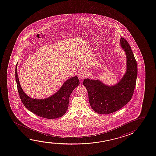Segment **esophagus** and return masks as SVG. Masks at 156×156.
Listing matches in <instances>:
<instances>
[{
	"label": "esophagus",
	"instance_id": "esophagus-1",
	"mask_svg": "<svg viewBox=\"0 0 156 156\" xmlns=\"http://www.w3.org/2000/svg\"><path fill=\"white\" fill-rule=\"evenodd\" d=\"M87 76H88V74H87V71L85 70V69H83V70H82L79 72L78 77L80 80H82V79H85Z\"/></svg>",
	"mask_w": 156,
	"mask_h": 156
}]
</instances>
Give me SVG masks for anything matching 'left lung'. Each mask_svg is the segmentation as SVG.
I'll list each match as a JSON object with an SVG mask.
<instances>
[{
    "instance_id": "8db88e82",
    "label": "left lung",
    "mask_w": 156,
    "mask_h": 156,
    "mask_svg": "<svg viewBox=\"0 0 156 156\" xmlns=\"http://www.w3.org/2000/svg\"><path fill=\"white\" fill-rule=\"evenodd\" d=\"M120 43L127 59L126 72L120 81L113 86L88 78L83 82L90 106L99 114H109L119 110L129 102L133 94L137 77V61L126 39L121 38Z\"/></svg>"
}]
</instances>
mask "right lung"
Listing matches in <instances>:
<instances>
[{
  "label": "right lung",
  "instance_id": "right-lung-1",
  "mask_svg": "<svg viewBox=\"0 0 156 156\" xmlns=\"http://www.w3.org/2000/svg\"><path fill=\"white\" fill-rule=\"evenodd\" d=\"M16 79L19 97L25 107L36 115L47 119L57 118L65 115L69 106V96L79 84L77 76L70 78L52 96L43 99H37L29 97L23 90L17 74V64Z\"/></svg>",
  "mask_w": 156,
  "mask_h": 156
}]
</instances>
